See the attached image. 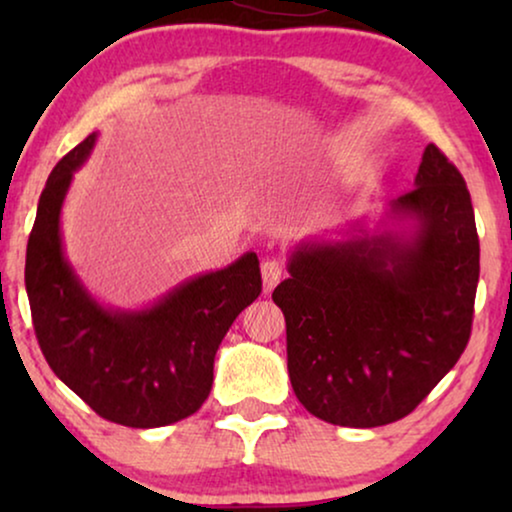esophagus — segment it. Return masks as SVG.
I'll use <instances>...</instances> for the list:
<instances>
[{
	"label": "esophagus",
	"mask_w": 512,
	"mask_h": 512,
	"mask_svg": "<svg viewBox=\"0 0 512 512\" xmlns=\"http://www.w3.org/2000/svg\"><path fill=\"white\" fill-rule=\"evenodd\" d=\"M261 275H263V291L270 293L279 284V279H282V275H284L282 261H277V258H268V261H263Z\"/></svg>",
	"instance_id": "obj_1"
}]
</instances>
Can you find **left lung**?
<instances>
[{"instance_id":"left-lung-1","label":"left lung","mask_w":512,"mask_h":512,"mask_svg":"<svg viewBox=\"0 0 512 512\" xmlns=\"http://www.w3.org/2000/svg\"><path fill=\"white\" fill-rule=\"evenodd\" d=\"M272 291L291 387L328 424L373 429L410 415L471 338L480 242L466 181L436 144L415 188L375 233L300 242Z\"/></svg>"}]
</instances>
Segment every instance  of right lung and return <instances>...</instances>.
Segmentation results:
<instances>
[{
    "label": "right lung",
    "mask_w": 512,
    "mask_h": 512,
    "mask_svg": "<svg viewBox=\"0 0 512 512\" xmlns=\"http://www.w3.org/2000/svg\"><path fill=\"white\" fill-rule=\"evenodd\" d=\"M88 135L53 167L27 240L25 289L48 366L97 415L132 429L191 417L214 382L223 335L261 293L254 251L179 284L144 310L90 296L65 256L60 212L74 172L93 153Z\"/></svg>",
    "instance_id": "add662e5"
}]
</instances>
